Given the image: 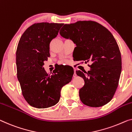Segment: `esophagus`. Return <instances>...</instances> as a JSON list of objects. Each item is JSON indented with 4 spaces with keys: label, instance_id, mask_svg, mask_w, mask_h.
Segmentation results:
<instances>
[{
    "label": "esophagus",
    "instance_id": "34e87169",
    "mask_svg": "<svg viewBox=\"0 0 132 132\" xmlns=\"http://www.w3.org/2000/svg\"><path fill=\"white\" fill-rule=\"evenodd\" d=\"M76 70H74V74H73V77H76Z\"/></svg>",
    "mask_w": 132,
    "mask_h": 132
}]
</instances>
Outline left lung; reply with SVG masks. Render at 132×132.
I'll return each instance as SVG.
<instances>
[{"instance_id":"8db88e82","label":"left lung","mask_w":132,"mask_h":132,"mask_svg":"<svg viewBox=\"0 0 132 132\" xmlns=\"http://www.w3.org/2000/svg\"><path fill=\"white\" fill-rule=\"evenodd\" d=\"M60 34L73 41L76 46L73 52L79 55V60L92 62L88 73L76 72L85 81L79 92L82 103L98 107L109 103L121 72V53L113 35L103 25L91 21L64 24Z\"/></svg>"}]
</instances>
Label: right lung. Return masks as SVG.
Segmentation results:
<instances>
[{
	"mask_svg": "<svg viewBox=\"0 0 132 132\" xmlns=\"http://www.w3.org/2000/svg\"><path fill=\"white\" fill-rule=\"evenodd\" d=\"M63 23H34L23 33L17 47V78L27 103L37 109L58 103L62 88L71 81L73 69L60 65L48 75L43 68L50 55V44Z\"/></svg>",
	"mask_w": 132,
	"mask_h": 132,
	"instance_id": "right-lung-1",
	"label": "right lung"
}]
</instances>
